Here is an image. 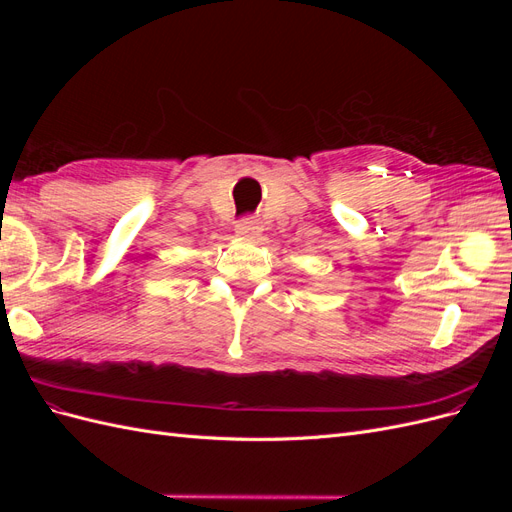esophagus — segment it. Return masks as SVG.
I'll list each match as a JSON object with an SVG mask.
<instances>
[{"instance_id": "1", "label": "esophagus", "mask_w": 512, "mask_h": 512, "mask_svg": "<svg viewBox=\"0 0 512 512\" xmlns=\"http://www.w3.org/2000/svg\"><path fill=\"white\" fill-rule=\"evenodd\" d=\"M235 230H237V235L243 237V239H256L260 235L262 226H260V222L256 218H252V215H245V218H241L237 222Z\"/></svg>"}]
</instances>
